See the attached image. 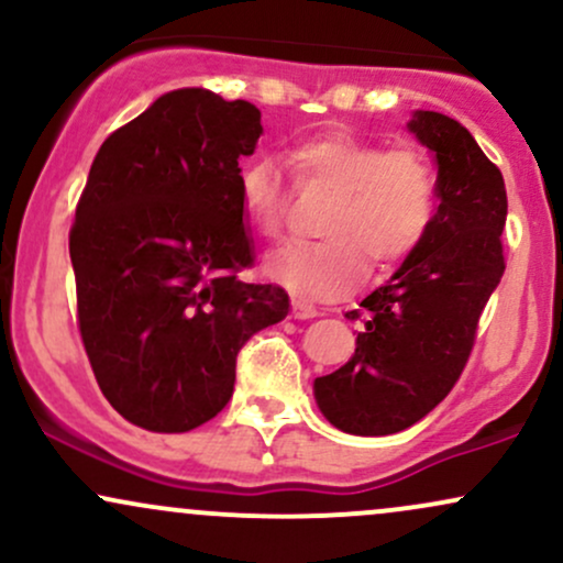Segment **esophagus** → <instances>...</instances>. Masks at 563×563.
<instances>
[{"mask_svg": "<svg viewBox=\"0 0 563 563\" xmlns=\"http://www.w3.org/2000/svg\"><path fill=\"white\" fill-rule=\"evenodd\" d=\"M290 314H294L296 320H312V318H318L320 312H318V307H312V303L294 299L290 301Z\"/></svg>", "mask_w": 563, "mask_h": 563, "instance_id": "1", "label": "esophagus"}]
</instances>
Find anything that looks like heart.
Instances as JSON below:
<instances>
[{
	"label": "heart",
	"instance_id": "b5f03b06",
	"mask_svg": "<svg viewBox=\"0 0 563 563\" xmlns=\"http://www.w3.org/2000/svg\"><path fill=\"white\" fill-rule=\"evenodd\" d=\"M301 187L333 192L320 243H290L264 260L269 280L309 299H339L360 286L367 260L391 267L423 241L437 209V174L416 147H389L346 129L312 134L288 151ZM241 209L262 235H277L286 190L269 161H254L238 179Z\"/></svg>",
	"mask_w": 563,
	"mask_h": 563
}]
</instances>
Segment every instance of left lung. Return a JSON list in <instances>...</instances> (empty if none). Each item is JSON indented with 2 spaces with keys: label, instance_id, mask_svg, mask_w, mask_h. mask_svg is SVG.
Returning <instances> with one entry per match:
<instances>
[{
  "label": "left lung",
  "instance_id": "8db88e82",
  "mask_svg": "<svg viewBox=\"0 0 563 563\" xmlns=\"http://www.w3.org/2000/svg\"><path fill=\"white\" fill-rule=\"evenodd\" d=\"M407 132L434 156V219L397 273L360 303L365 328L349 363L314 378L322 416L354 437L410 429L448 397L506 269L500 169L450 115L416 111ZM357 318L360 309L346 312V320Z\"/></svg>",
  "mask_w": 563,
  "mask_h": 563
}]
</instances>
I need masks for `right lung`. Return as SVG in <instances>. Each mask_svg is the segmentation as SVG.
Returning a JSON list of instances; mask_svg holds the SVG:
<instances>
[{"instance_id": "right-lung-1", "label": "right lung", "mask_w": 563, "mask_h": 563, "mask_svg": "<svg viewBox=\"0 0 563 563\" xmlns=\"http://www.w3.org/2000/svg\"><path fill=\"white\" fill-rule=\"evenodd\" d=\"M262 132L251 102L185 87L92 161L68 243L79 331L106 399L140 429L211 421L232 397L241 346L288 314L280 286L238 277L254 262L238 161Z\"/></svg>"}]
</instances>
